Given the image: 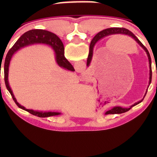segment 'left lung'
<instances>
[{"mask_svg": "<svg viewBox=\"0 0 157 157\" xmlns=\"http://www.w3.org/2000/svg\"><path fill=\"white\" fill-rule=\"evenodd\" d=\"M112 34H124V35L129 36L130 37L134 38V39L136 40V41L138 43V44L140 45L141 47H142V48H144V50L146 51V53H147V54L148 56V59H149V62L150 71H149V83L150 85V83H151V82L152 71H151V56H150L149 51H148L147 48H146L144 46V45L142 44V43H141L140 40H139L138 38H137L136 36H135L134 34L132 33V32H131L129 30L124 29V28H111V29H105V30H104V31H101L98 33L96 34L95 37H94L93 38V40H91V44H90L89 53V56H88V59H87V66H89L90 63H91L92 56H93V49H94V46H95V44H96V42H97L98 40H99L100 39H101L102 38L105 37V36H108L109 35H112ZM146 94H147V93H146ZM145 96L146 95H144V96ZM143 99H144V98H143ZM143 99L140 101L135 103L134 105L131 106L129 108H122V107H121V106H114V107H113L112 109H111L110 110L107 111L105 113V114H106V115H107V114H117V113H122L126 112V111L130 110V109H132V106H135V105L138 104L140 102L142 101Z\"/></svg>", "mask_w": 157, "mask_h": 157, "instance_id": "1", "label": "left lung"}]
</instances>
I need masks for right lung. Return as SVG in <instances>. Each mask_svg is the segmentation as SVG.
Instances as JSON below:
<instances>
[{"label":"right lung","instance_id":"1","mask_svg":"<svg viewBox=\"0 0 157 157\" xmlns=\"http://www.w3.org/2000/svg\"><path fill=\"white\" fill-rule=\"evenodd\" d=\"M45 44L50 45L54 50L56 54V59L57 63L59 66L65 68V69L74 71V68L73 66L70 63V62L66 59L64 56V46L61 39L56 35V34L49 32L45 30L40 29H34L31 31L25 32L24 34H23L18 40L16 42V44L13 45V46L10 49L7 55H6L5 62H4V80H5L6 86L10 92L13 99L14 102L18 106L19 108L23 109V110L28 111L31 114L34 116H37L38 117H53V116H58L61 114L59 112H42V111H33L32 109H27L24 106H21L19 104L15 98V96L13 94V91L10 89L9 83H8V68H9L10 61L11 60V58L16 51H18L19 49L23 48V47L29 46L31 44Z\"/></svg>","mask_w":157,"mask_h":157}]
</instances>
